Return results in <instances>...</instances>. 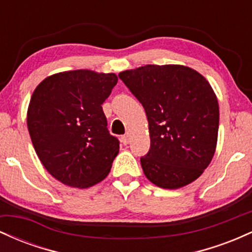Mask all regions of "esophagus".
I'll list each match as a JSON object with an SVG mask.
<instances>
[{"mask_svg":"<svg viewBox=\"0 0 252 252\" xmlns=\"http://www.w3.org/2000/svg\"><path fill=\"white\" fill-rule=\"evenodd\" d=\"M130 137H131V135L129 134V132H126V135L122 136V138H121V141H122V143L124 144V146H126L130 142Z\"/></svg>","mask_w":252,"mask_h":252,"instance_id":"1","label":"esophagus"}]
</instances>
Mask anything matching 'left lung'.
<instances>
[{
  "mask_svg": "<svg viewBox=\"0 0 252 252\" xmlns=\"http://www.w3.org/2000/svg\"><path fill=\"white\" fill-rule=\"evenodd\" d=\"M118 77L148 118L150 149L141 158L147 179L167 189L196 180L218 138L219 105L210 83L182 65H146Z\"/></svg>",
  "mask_w": 252,
  "mask_h": 252,
  "instance_id": "8db88e82",
  "label": "left lung"
}]
</instances>
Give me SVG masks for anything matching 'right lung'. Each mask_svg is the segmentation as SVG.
Segmentation results:
<instances>
[{"mask_svg":"<svg viewBox=\"0 0 252 252\" xmlns=\"http://www.w3.org/2000/svg\"><path fill=\"white\" fill-rule=\"evenodd\" d=\"M115 73L66 71L43 79L32 94L27 126L47 172L71 187L88 189L109 174L120 152L102 104L117 84Z\"/></svg>","mask_w":252,"mask_h":252,"instance_id":"1","label":"right lung"}]
</instances>
